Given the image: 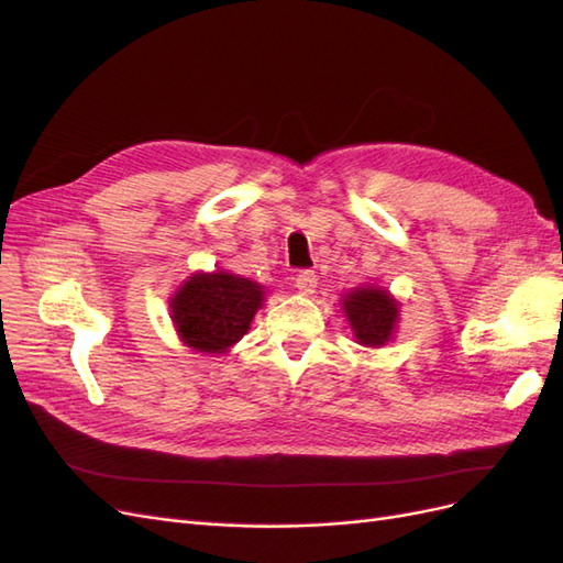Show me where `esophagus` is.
Masks as SVG:
<instances>
[{
	"label": "esophagus",
	"mask_w": 563,
	"mask_h": 563,
	"mask_svg": "<svg viewBox=\"0 0 563 563\" xmlns=\"http://www.w3.org/2000/svg\"><path fill=\"white\" fill-rule=\"evenodd\" d=\"M296 288L300 294H314V288H317V275L312 269H300L298 275H296Z\"/></svg>",
	"instance_id": "esophagus-1"
}]
</instances>
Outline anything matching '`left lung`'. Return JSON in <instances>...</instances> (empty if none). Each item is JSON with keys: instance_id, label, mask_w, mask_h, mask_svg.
<instances>
[{"instance_id": "8db88e82", "label": "left lung", "mask_w": 563, "mask_h": 563, "mask_svg": "<svg viewBox=\"0 0 563 563\" xmlns=\"http://www.w3.org/2000/svg\"><path fill=\"white\" fill-rule=\"evenodd\" d=\"M343 308L354 338L362 345L378 347L391 338L399 310L397 302L380 288H356L345 298Z\"/></svg>"}]
</instances>
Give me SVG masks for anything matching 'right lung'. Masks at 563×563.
<instances>
[{
  "label": "right lung",
  "mask_w": 563,
  "mask_h": 563,
  "mask_svg": "<svg viewBox=\"0 0 563 563\" xmlns=\"http://www.w3.org/2000/svg\"><path fill=\"white\" fill-rule=\"evenodd\" d=\"M263 305V288L244 277L213 272L185 282L172 300L180 338L199 352H225L249 331Z\"/></svg>",
  "instance_id": "1"
}]
</instances>
